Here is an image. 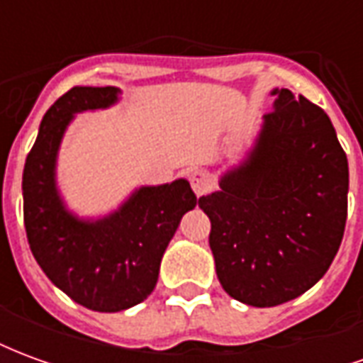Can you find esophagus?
Here are the masks:
<instances>
[{
  "instance_id": "obj_1",
  "label": "esophagus",
  "mask_w": 363,
  "mask_h": 363,
  "mask_svg": "<svg viewBox=\"0 0 363 363\" xmlns=\"http://www.w3.org/2000/svg\"><path fill=\"white\" fill-rule=\"evenodd\" d=\"M190 186H192L196 196H204L206 192H210V189H212V179L206 171L196 169V171L190 173Z\"/></svg>"
}]
</instances>
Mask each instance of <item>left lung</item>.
Returning a JSON list of instances; mask_svg holds the SVG:
<instances>
[{"label": "left lung", "mask_w": 363, "mask_h": 363, "mask_svg": "<svg viewBox=\"0 0 363 363\" xmlns=\"http://www.w3.org/2000/svg\"><path fill=\"white\" fill-rule=\"evenodd\" d=\"M272 95L249 159L198 200L221 288L252 307L313 288L338 252L348 213V159L327 112L289 89Z\"/></svg>", "instance_id": "obj_1"}]
</instances>
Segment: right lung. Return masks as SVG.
Returning a JSON list of instances; mask_svg holds the SVG:
<instances>
[{"label": "right lung", "mask_w": 363, "mask_h": 363, "mask_svg": "<svg viewBox=\"0 0 363 363\" xmlns=\"http://www.w3.org/2000/svg\"><path fill=\"white\" fill-rule=\"evenodd\" d=\"M114 87H74L44 114L23 171V216L38 267L87 309L114 313L142 303L184 213L196 206L189 181L143 186L118 212L79 221L66 212L54 182L60 140L74 112L116 101Z\"/></svg>", "instance_id": "right-lung-1"}]
</instances>
